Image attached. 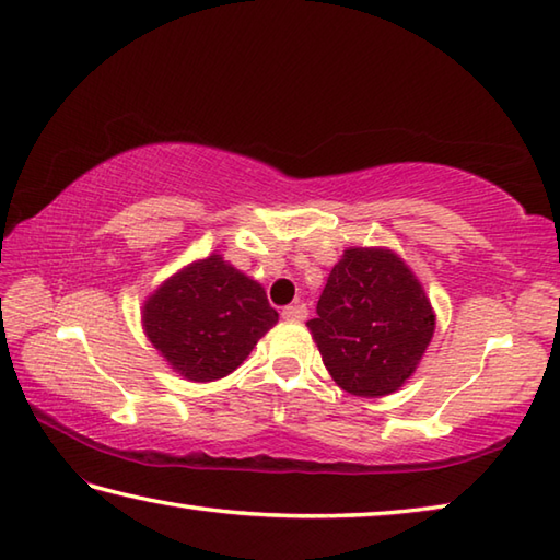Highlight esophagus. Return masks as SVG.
<instances>
[{"label": "esophagus", "mask_w": 560, "mask_h": 560, "mask_svg": "<svg viewBox=\"0 0 560 560\" xmlns=\"http://www.w3.org/2000/svg\"><path fill=\"white\" fill-rule=\"evenodd\" d=\"M281 315H283V320H291V323H303L305 317H308V308H305L303 303H291V305H287V308L281 311Z\"/></svg>", "instance_id": "esophagus-1"}]
</instances>
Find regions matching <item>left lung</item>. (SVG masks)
<instances>
[{"label": "left lung", "instance_id": "1", "mask_svg": "<svg viewBox=\"0 0 560 560\" xmlns=\"http://www.w3.org/2000/svg\"><path fill=\"white\" fill-rule=\"evenodd\" d=\"M308 320L339 388L378 398L412 376L434 335L420 281L390 249H345Z\"/></svg>", "mask_w": 560, "mask_h": 560}]
</instances>
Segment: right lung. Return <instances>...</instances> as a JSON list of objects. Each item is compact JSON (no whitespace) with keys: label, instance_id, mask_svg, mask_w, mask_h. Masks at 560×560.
<instances>
[{"label":"right lung","instance_id":"1","mask_svg":"<svg viewBox=\"0 0 560 560\" xmlns=\"http://www.w3.org/2000/svg\"><path fill=\"white\" fill-rule=\"evenodd\" d=\"M265 289L211 255L164 281L142 308L158 352L189 381H215L235 371L259 337L277 325Z\"/></svg>","mask_w":560,"mask_h":560}]
</instances>
